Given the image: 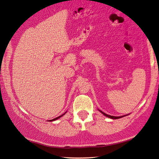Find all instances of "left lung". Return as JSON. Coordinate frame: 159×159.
Wrapping results in <instances>:
<instances>
[{
    "label": "left lung",
    "instance_id": "obj_1",
    "mask_svg": "<svg viewBox=\"0 0 159 159\" xmlns=\"http://www.w3.org/2000/svg\"><path fill=\"white\" fill-rule=\"evenodd\" d=\"M99 111L101 112L103 114H104V116H107V117H108V118H110V119H120V118H122V117H123V116H126V115H125V116H114L108 115V114H106V113H104V112H103L102 111H101V110H99Z\"/></svg>",
    "mask_w": 159,
    "mask_h": 159
}]
</instances>
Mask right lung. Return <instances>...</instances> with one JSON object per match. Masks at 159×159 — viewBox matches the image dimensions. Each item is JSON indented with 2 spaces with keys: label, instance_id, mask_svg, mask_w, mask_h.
<instances>
[{
  "label": "right lung",
  "instance_id": "obj_1",
  "mask_svg": "<svg viewBox=\"0 0 159 159\" xmlns=\"http://www.w3.org/2000/svg\"><path fill=\"white\" fill-rule=\"evenodd\" d=\"M66 113V112L64 113V114H63L62 115H61V116H58V117H56L55 118V119H52V120H49V121H54V120H57V119H60V117H61L63 115H64V114Z\"/></svg>",
  "mask_w": 159,
  "mask_h": 159
}]
</instances>
